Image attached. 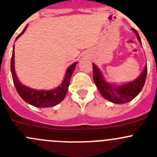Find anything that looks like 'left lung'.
I'll return each instance as SVG.
<instances>
[{"label":"left lung","instance_id":"obj_1","mask_svg":"<svg viewBox=\"0 0 157 157\" xmlns=\"http://www.w3.org/2000/svg\"><path fill=\"white\" fill-rule=\"evenodd\" d=\"M132 30L136 33L138 40L141 42L140 36L138 35L136 29L132 28ZM93 66V79L98 88L101 95L109 101L117 104L126 103L133 99L142 91L145 84V79L147 76V65L145 66V70L141 76L134 81L125 84L121 86H114L109 84L105 81L101 73H100L96 66L92 63Z\"/></svg>","mask_w":157,"mask_h":157}]
</instances>
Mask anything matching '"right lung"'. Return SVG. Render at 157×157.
I'll list each match as a JSON object with an SVG mask.
<instances>
[{"instance_id": "right-lung-1", "label": "right lung", "mask_w": 157, "mask_h": 157, "mask_svg": "<svg viewBox=\"0 0 157 157\" xmlns=\"http://www.w3.org/2000/svg\"><path fill=\"white\" fill-rule=\"evenodd\" d=\"M26 27L27 26L24 28L20 34L18 35L16 40L25 32ZM14 54H15V52H14L13 48L12 59H11V72H12V79H13L15 89H16L18 94L20 95V97L24 101L33 106L45 108V107L55 106L64 99L65 96L67 93L68 87L70 85V78H71L73 70L75 69V66L77 63L72 64L67 69L64 80L61 84V85H59L57 88L51 90V91H37V90H34V89L29 88V87L22 85L18 80L15 72V67H14Z\"/></svg>"}]
</instances>
